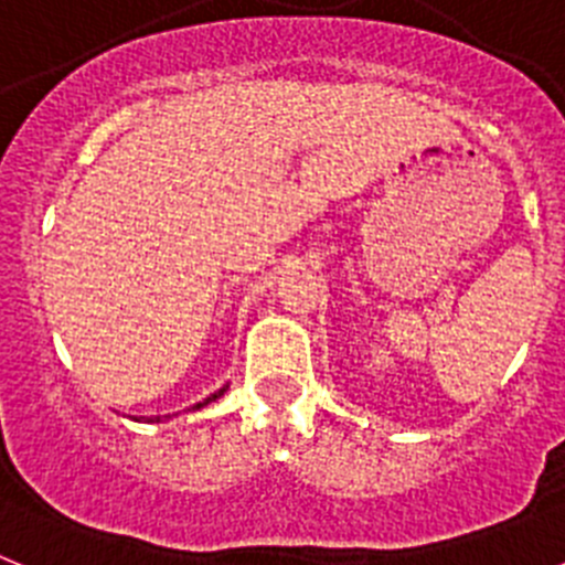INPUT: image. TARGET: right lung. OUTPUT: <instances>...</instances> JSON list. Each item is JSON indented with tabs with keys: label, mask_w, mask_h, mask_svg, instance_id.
Instances as JSON below:
<instances>
[{
	"label": "right lung",
	"mask_w": 565,
	"mask_h": 565,
	"mask_svg": "<svg viewBox=\"0 0 565 565\" xmlns=\"http://www.w3.org/2000/svg\"><path fill=\"white\" fill-rule=\"evenodd\" d=\"M223 391H226V387H223ZM223 391H217V393H214V396H209V398H206V402H201V404H194V411H201L203 404L214 402V398H221V396H223ZM154 422H161V418H154Z\"/></svg>",
	"instance_id": "right-lung-1"
}]
</instances>
